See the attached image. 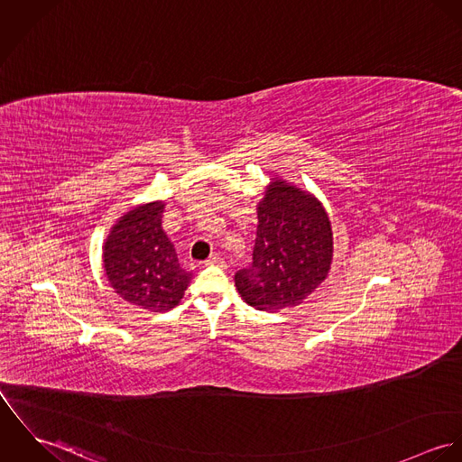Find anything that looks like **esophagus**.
<instances>
[{
    "instance_id": "1",
    "label": "esophagus",
    "mask_w": 462,
    "mask_h": 462,
    "mask_svg": "<svg viewBox=\"0 0 462 462\" xmlns=\"http://www.w3.org/2000/svg\"><path fill=\"white\" fill-rule=\"evenodd\" d=\"M204 264H208V266H224L226 262L220 258V256H209Z\"/></svg>"
}]
</instances>
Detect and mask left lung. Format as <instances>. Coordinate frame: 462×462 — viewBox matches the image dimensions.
I'll return each instance as SVG.
<instances>
[{"mask_svg": "<svg viewBox=\"0 0 462 462\" xmlns=\"http://www.w3.org/2000/svg\"><path fill=\"white\" fill-rule=\"evenodd\" d=\"M253 266L235 273L240 297L260 311L302 304L329 275L334 242L329 215L311 192L272 176L256 204Z\"/></svg>", "mask_w": 462, "mask_h": 462, "instance_id": "left-lung-1", "label": "left lung"}]
</instances>
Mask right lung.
I'll use <instances>...</instances> for the list:
<instances>
[{"label":"right lung","instance_id":"right-lung-1","mask_svg":"<svg viewBox=\"0 0 462 462\" xmlns=\"http://www.w3.org/2000/svg\"><path fill=\"white\" fill-rule=\"evenodd\" d=\"M163 200L121 215L103 244V268L114 291L136 308L163 313L176 308L192 281L162 227Z\"/></svg>","mask_w":462,"mask_h":462}]
</instances>
